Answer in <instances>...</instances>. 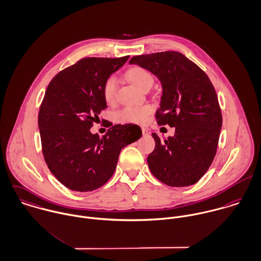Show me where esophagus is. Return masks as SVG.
<instances>
[{
	"mask_svg": "<svg viewBox=\"0 0 261 261\" xmlns=\"http://www.w3.org/2000/svg\"><path fill=\"white\" fill-rule=\"evenodd\" d=\"M142 133L144 136H146V135H148V129L145 127H142Z\"/></svg>",
	"mask_w": 261,
	"mask_h": 261,
	"instance_id": "34e87169",
	"label": "esophagus"
}]
</instances>
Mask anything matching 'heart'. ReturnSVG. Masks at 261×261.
Instances as JSON below:
<instances>
[{
	"mask_svg": "<svg viewBox=\"0 0 261 261\" xmlns=\"http://www.w3.org/2000/svg\"><path fill=\"white\" fill-rule=\"evenodd\" d=\"M126 78L137 87L144 90L148 85L153 84L152 75L142 67H133L126 72ZM118 81L115 76H110L103 84V97L108 103H112L116 98ZM153 111L151 105L127 106L119 110L115 117L121 123H143L147 116Z\"/></svg>",
	"mask_w": 261,
	"mask_h": 261,
	"instance_id": "obj_1",
	"label": "heart"
}]
</instances>
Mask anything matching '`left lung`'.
Masks as SVG:
<instances>
[{"mask_svg": "<svg viewBox=\"0 0 261 261\" xmlns=\"http://www.w3.org/2000/svg\"><path fill=\"white\" fill-rule=\"evenodd\" d=\"M136 64L153 73L163 88L159 125L175 127V135L161 141L148 156L152 174L163 183L183 187L196 183L208 170L217 153L222 112L216 90L206 74L184 55L163 51L136 56Z\"/></svg>", "mask_w": 261, "mask_h": 261, "instance_id": "obj_1", "label": "left lung"}]
</instances>
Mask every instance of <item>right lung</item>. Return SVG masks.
I'll use <instances>...</instances> for the list:
<instances>
[{"label":"right lung","instance_id":"obj_1","mask_svg":"<svg viewBox=\"0 0 261 261\" xmlns=\"http://www.w3.org/2000/svg\"><path fill=\"white\" fill-rule=\"evenodd\" d=\"M128 58L82 59L47 86L38 113L42 154L50 172L69 189L86 192L104 185L121 149L142 137L141 128L129 123L111 126L103 137L90 132L107 107L104 82Z\"/></svg>","mask_w":261,"mask_h":261}]
</instances>
